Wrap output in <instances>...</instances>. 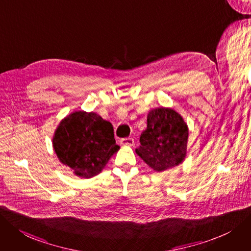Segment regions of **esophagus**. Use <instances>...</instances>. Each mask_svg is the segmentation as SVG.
<instances>
[{"label":"esophagus","mask_w":251,"mask_h":251,"mask_svg":"<svg viewBox=\"0 0 251 251\" xmlns=\"http://www.w3.org/2000/svg\"><path fill=\"white\" fill-rule=\"evenodd\" d=\"M120 144L122 145H126V146H132L134 144V139L128 137V138H124L120 140Z\"/></svg>","instance_id":"1"}]
</instances>
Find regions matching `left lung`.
Wrapping results in <instances>:
<instances>
[{"mask_svg":"<svg viewBox=\"0 0 251 251\" xmlns=\"http://www.w3.org/2000/svg\"><path fill=\"white\" fill-rule=\"evenodd\" d=\"M188 127L171 108H155L147 115L136 153L156 172L178 166L186 155Z\"/></svg>","mask_w":251,"mask_h":251,"instance_id":"obj_1","label":"left lung"}]
</instances>
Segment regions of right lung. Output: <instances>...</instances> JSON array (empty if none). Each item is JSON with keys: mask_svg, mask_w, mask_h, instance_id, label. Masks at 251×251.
<instances>
[{"mask_svg": "<svg viewBox=\"0 0 251 251\" xmlns=\"http://www.w3.org/2000/svg\"><path fill=\"white\" fill-rule=\"evenodd\" d=\"M52 142L58 159L82 178L98 175L119 149L111 123L85 111H75L65 117Z\"/></svg>", "mask_w": 251, "mask_h": 251, "instance_id": "add662e5", "label": "right lung"}]
</instances>
